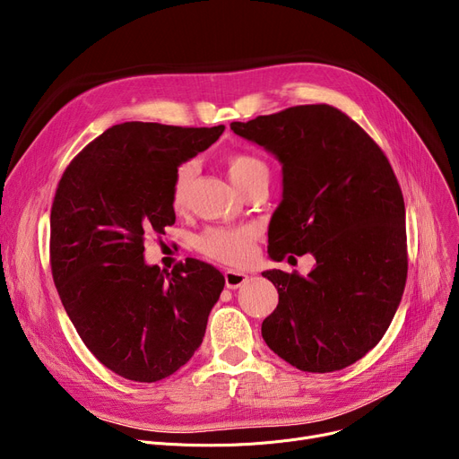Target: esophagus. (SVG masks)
I'll return each instance as SVG.
<instances>
[{
  "label": "esophagus",
  "mask_w": 459,
  "mask_h": 459,
  "mask_svg": "<svg viewBox=\"0 0 459 459\" xmlns=\"http://www.w3.org/2000/svg\"><path fill=\"white\" fill-rule=\"evenodd\" d=\"M249 281V275L242 273V272H236V270H227L225 272V284L230 290H236V288L244 286Z\"/></svg>",
  "instance_id": "1"
}]
</instances>
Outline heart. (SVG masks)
I'll use <instances>...</instances> for the list:
<instances>
[{"label": "heart", "instance_id": "b5f03b06", "mask_svg": "<svg viewBox=\"0 0 459 459\" xmlns=\"http://www.w3.org/2000/svg\"><path fill=\"white\" fill-rule=\"evenodd\" d=\"M223 165L229 173V178L234 186L244 191L258 177H268V167L258 158L244 152H234L223 158ZM193 177V165L182 163L173 173L171 184H169V204L175 212L184 210L187 203L189 182ZM256 242V229L244 227H208L195 238V249L210 260L227 266H246L251 260Z\"/></svg>", "mask_w": 459, "mask_h": 459}]
</instances>
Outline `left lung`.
<instances>
[{
  "mask_svg": "<svg viewBox=\"0 0 459 459\" xmlns=\"http://www.w3.org/2000/svg\"><path fill=\"white\" fill-rule=\"evenodd\" d=\"M230 130L282 163L268 255L316 258L307 277L262 273L279 292L262 339L303 372L342 370L381 341L405 288V206L393 167L355 120L327 104L260 115Z\"/></svg>",
  "mask_w": 459,
  "mask_h": 459,
  "instance_id": "1",
  "label": "left lung"
}]
</instances>
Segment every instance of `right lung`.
I'll list each match as a JSON object with an SVG mask.
<instances>
[{"label":"right lung","mask_w":459,"mask_h":459,"mask_svg":"<svg viewBox=\"0 0 459 459\" xmlns=\"http://www.w3.org/2000/svg\"><path fill=\"white\" fill-rule=\"evenodd\" d=\"M225 126L123 123L68 163L50 215V264L70 322L111 372L139 383L175 374L201 346L225 286L186 258L171 273L143 260L144 238L175 225L169 184Z\"/></svg>","instance_id":"add662e5"}]
</instances>
